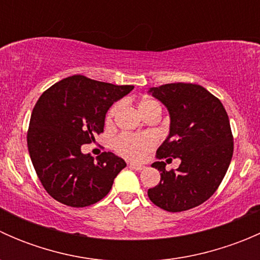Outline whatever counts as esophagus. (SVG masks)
Returning <instances> with one entry per match:
<instances>
[{
	"mask_svg": "<svg viewBox=\"0 0 260 260\" xmlns=\"http://www.w3.org/2000/svg\"><path fill=\"white\" fill-rule=\"evenodd\" d=\"M129 167L133 170H137V171H141V170L145 169V166L143 165H140V164H135V162H131L129 164Z\"/></svg>",
	"mask_w": 260,
	"mask_h": 260,
	"instance_id": "34e87169",
	"label": "esophagus"
}]
</instances>
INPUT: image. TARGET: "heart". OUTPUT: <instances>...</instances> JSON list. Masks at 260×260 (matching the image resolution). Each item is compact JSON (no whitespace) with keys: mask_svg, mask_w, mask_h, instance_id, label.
<instances>
[{"mask_svg":"<svg viewBox=\"0 0 260 260\" xmlns=\"http://www.w3.org/2000/svg\"><path fill=\"white\" fill-rule=\"evenodd\" d=\"M157 104L151 99H145L140 103L138 109H142ZM119 106H113L107 115V120H111L118 112ZM156 137L152 133H140V135H120L114 140V148L123 156L132 159H141L146 156L147 152L151 151L156 146Z\"/></svg>","mask_w":260,"mask_h":260,"instance_id":"1","label":"heart"}]
</instances>
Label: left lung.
Instances as JSON below:
<instances>
[{
  "label": "left lung",
  "instance_id": "obj_1",
  "mask_svg": "<svg viewBox=\"0 0 260 260\" xmlns=\"http://www.w3.org/2000/svg\"><path fill=\"white\" fill-rule=\"evenodd\" d=\"M148 94L170 114L169 136L157 157L181 161L176 171H166L164 161L152 164L161 171V181L148 188L149 200L171 212L201 205L219 187L232 161L234 145L226 111L198 84H165L149 88Z\"/></svg>",
  "mask_w": 260,
  "mask_h": 260
}]
</instances>
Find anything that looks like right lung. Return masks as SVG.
Instances as JSON below:
<instances>
[{"mask_svg": "<svg viewBox=\"0 0 260 260\" xmlns=\"http://www.w3.org/2000/svg\"><path fill=\"white\" fill-rule=\"evenodd\" d=\"M133 88L73 75L39 98L31 114L27 147L34 169L51 198L84 208L108 195L127 164L112 152L94 158L84 154L81 146L95 141L112 104Z\"/></svg>", "mask_w": 260, "mask_h": 260, "instance_id": "obj_1", "label": "right lung"}]
</instances>
